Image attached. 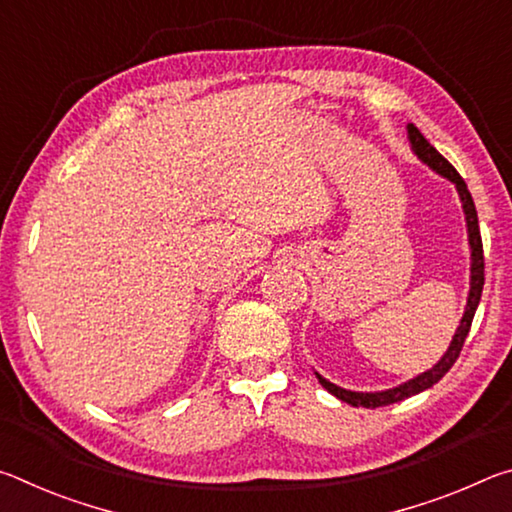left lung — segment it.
<instances>
[{"label": "left lung", "mask_w": 512, "mask_h": 512, "mask_svg": "<svg viewBox=\"0 0 512 512\" xmlns=\"http://www.w3.org/2000/svg\"><path fill=\"white\" fill-rule=\"evenodd\" d=\"M406 131H409V142H411V149L413 153L418 155V158L431 167L440 176L447 178L449 183L456 185V192L461 196V203H463V212H465V223H467V241H470V293H467V305L463 311V318H461V325H458L456 334L452 343H449L447 352L443 354V359H440L436 366L429 368L427 372H422V375L413 377L409 381H404V384L395 386V388H388V391H377V393H357V391H345V388L332 384V381H327L325 377H320L316 372V377L320 384H323L325 391L332 393L334 397H339L341 402H348L352 406H366V409H377V406H388V404H395V402H402L406 397L411 395H418L422 391H427L433 384H438L440 379H443L449 368L454 366L458 354L463 350V343L467 339V334H470V327H472V318H474V311L479 307V300H481V291H483V282H485V275H483V244H481V230H479V216H476V207L472 201V194L470 189H467L465 180L461 178V173H458L452 164H449L443 155H440L433 146L424 140V135L415 128L413 124L406 126Z\"/></svg>", "instance_id": "left-lung-1"}]
</instances>
